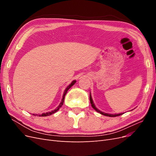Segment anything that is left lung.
I'll return each mask as SVG.
<instances>
[{
    "label": "left lung",
    "instance_id": "8db88e82",
    "mask_svg": "<svg viewBox=\"0 0 156 156\" xmlns=\"http://www.w3.org/2000/svg\"><path fill=\"white\" fill-rule=\"evenodd\" d=\"M90 103H91V105L92 107L95 109L98 112H100V114L103 115H105V116H110V117H115V116H120V115H122V113H120V114H117V115H111V114H107V113H104L103 112L101 111H100V110H98V108L95 107V105H94V103H93V101H92V97H91V95L90 94Z\"/></svg>",
    "mask_w": 156,
    "mask_h": 156
}]
</instances>
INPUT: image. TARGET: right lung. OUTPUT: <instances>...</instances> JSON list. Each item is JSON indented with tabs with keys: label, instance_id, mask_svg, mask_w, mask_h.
<instances>
[{
	"label": "right lung",
	"instance_id": "right-lung-1",
	"mask_svg": "<svg viewBox=\"0 0 156 156\" xmlns=\"http://www.w3.org/2000/svg\"><path fill=\"white\" fill-rule=\"evenodd\" d=\"M75 82H76V81H75V80H74V81H73L72 82V83H71L66 88V90H65V91H64V95H63V98H62V101H61V103H60V105H58V107L56 108L55 110H54V111H51V112H46V113H43V114H41V115H39V116H49V115H51L52 114H53V113H55V112H56V111H58V110H59V108L62 107V105H63V103H64V97H65V96H66V93H67V92H68V90L72 87L73 84L75 83ZM33 115L34 116H36V115H37H37H34L33 114Z\"/></svg>",
	"mask_w": 156,
	"mask_h": 156
}]
</instances>
